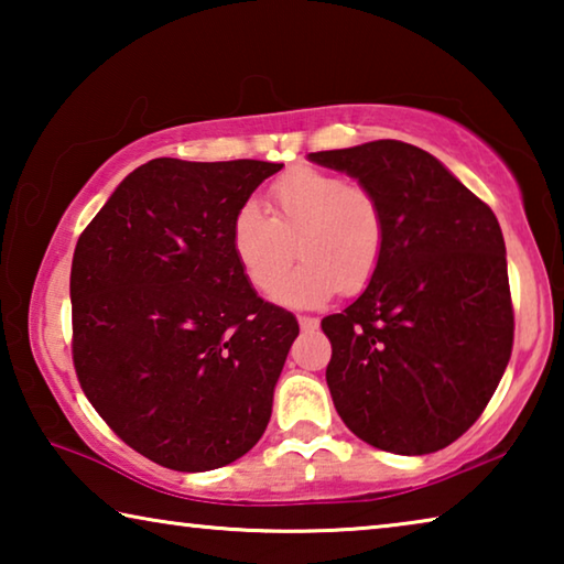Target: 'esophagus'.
Here are the masks:
<instances>
[{
  "label": "esophagus",
  "mask_w": 564,
  "mask_h": 564,
  "mask_svg": "<svg viewBox=\"0 0 564 564\" xmlns=\"http://www.w3.org/2000/svg\"><path fill=\"white\" fill-rule=\"evenodd\" d=\"M299 326H301V330H316L321 326V321L313 316H299Z\"/></svg>",
  "instance_id": "1"
}]
</instances>
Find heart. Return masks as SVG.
Wrapping results in <instances>:
<instances>
[{
  "mask_svg": "<svg viewBox=\"0 0 564 564\" xmlns=\"http://www.w3.org/2000/svg\"><path fill=\"white\" fill-rule=\"evenodd\" d=\"M271 216L248 202L234 214L231 248L246 281L273 293L300 246L304 261L275 301L308 308L340 289L358 293L373 279L386 253V212L376 191L348 184L340 174L301 166L269 191Z\"/></svg>",
  "mask_w": 564,
  "mask_h": 564,
  "instance_id": "b5f03b06",
  "label": "heart"
}]
</instances>
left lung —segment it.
<instances>
[{"instance_id": "obj_1", "label": "left lung", "mask_w": 564, "mask_h": 564, "mask_svg": "<svg viewBox=\"0 0 564 564\" xmlns=\"http://www.w3.org/2000/svg\"><path fill=\"white\" fill-rule=\"evenodd\" d=\"M308 159L376 191L388 228L368 289L321 321L333 348V405L378 451H443L480 417L512 352L498 218L433 154L405 141Z\"/></svg>"}]
</instances>
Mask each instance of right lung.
<instances>
[{
	"mask_svg": "<svg viewBox=\"0 0 564 564\" xmlns=\"http://www.w3.org/2000/svg\"><path fill=\"white\" fill-rule=\"evenodd\" d=\"M283 164L154 159L121 181L72 261V356L84 395L123 443L181 473L261 441L293 313L238 269L231 221Z\"/></svg>",
	"mask_w": 564,
	"mask_h": 564,
	"instance_id": "obj_1",
	"label": "right lung"
}]
</instances>
